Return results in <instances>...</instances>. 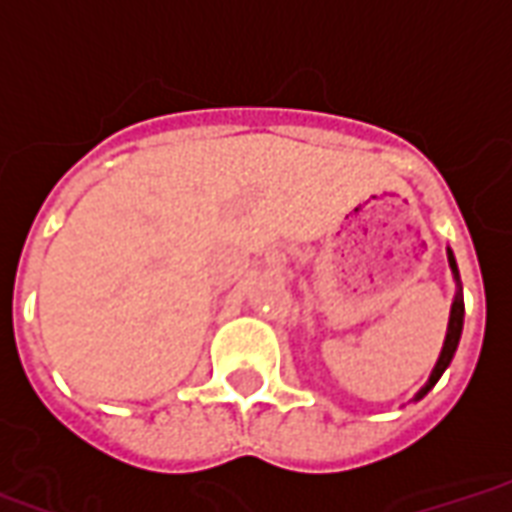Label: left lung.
<instances>
[{"mask_svg": "<svg viewBox=\"0 0 512 512\" xmlns=\"http://www.w3.org/2000/svg\"><path fill=\"white\" fill-rule=\"evenodd\" d=\"M447 260H450V268H452V277L458 282V293H455V299H452V310H450V323H447V337H444V345H441V354H439V362L433 367V373H430L428 384L422 386L417 392L414 400L419 397H425L436 386V381L441 378V373L450 367L452 356H455V348H458V340H461V332H463V290H461V277H458V266H455V257H452V249H447Z\"/></svg>", "mask_w": 512, "mask_h": 512, "instance_id": "8db88e82", "label": "left lung"}]
</instances>
